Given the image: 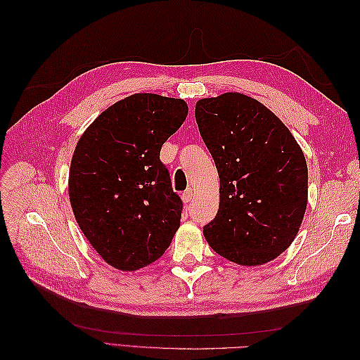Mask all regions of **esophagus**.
<instances>
[{"label":"esophagus","mask_w":360,"mask_h":360,"mask_svg":"<svg viewBox=\"0 0 360 360\" xmlns=\"http://www.w3.org/2000/svg\"><path fill=\"white\" fill-rule=\"evenodd\" d=\"M192 196H193L192 190H187V192L182 193V201H184V204H187V202L192 201Z\"/></svg>","instance_id":"34e87169"}]
</instances>
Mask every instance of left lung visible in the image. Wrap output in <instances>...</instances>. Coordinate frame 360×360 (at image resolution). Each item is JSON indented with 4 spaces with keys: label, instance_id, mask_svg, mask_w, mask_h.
I'll return each instance as SVG.
<instances>
[{
    "label": "left lung",
    "instance_id": "8db88e82",
    "mask_svg": "<svg viewBox=\"0 0 360 360\" xmlns=\"http://www.w3.org/2000/svg\"><path fill=\"white\" fill-rule=\"evenodd\" d=\"M195 117L219 176V209L204 226L209 246L241 266L285 252L308 204V165L288 127L241 93L201 98Z\"/></svg>",
    "mask_w": 360,
    "mask_h": 360
}]
</instances>
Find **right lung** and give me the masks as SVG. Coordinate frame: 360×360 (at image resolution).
Here are the masks:
<instances>
[{"instance_id": "right-lung-1", "label": "right lung", "mask_w": 360, "mask_h": 360, "mask_svg": "<svg viewBox=\"0 0 360 360\" xmlns=\"http://www.w3.org/2000/svg\"><path fill=\"white\" fill-rule=\"evenodd\" d=\"M187 112L182 98L133 94L106 108L75 145L68 182L74 217L119 271L156 262L179 229L182 201L159 153Z\"/></svg>"}]
</instances>
